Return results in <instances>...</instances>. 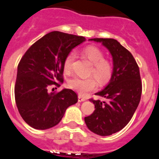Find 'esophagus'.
Masks as SVG:
<instances>
[{
	"label": "esophagus",
	"mask_w": 159,
	"mask_h": 159,
	"mask_svg": "<svg viewBox=\"0 0 159 159\" xmlns=\"http://www.w3.org/2000/svg\"><path fill=\"white\" fill-rule=\"evenodd\" d=\"M86 98L82 97L81 95H78V102H84V101H86Z\"/></svg>",
	"instance_id": "obj_1"
}]
</instances>
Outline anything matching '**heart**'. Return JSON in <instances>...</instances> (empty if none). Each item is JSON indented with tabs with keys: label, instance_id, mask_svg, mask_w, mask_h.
Returning a JSON list of instances; mask_svg holds the SVG:
<instances>
[{
	"label": "heart",
	"instance_id": "1",
	"mask_svg": "<svg viewBox=\"0 0 159 159\" xmlns=\"http://www.w3.org/2000/svg\"><path fill=\"white\" fill-rule=\"evenodd\" d=\"M84 55L90 63L93 64L90 73L94 74L98 82H103L108 80L111 74V66L110 63L103 59V54L98 48L89 46L84 49ZM75 57L74 52H70L66 56L64 61V70L65 73L71 71L72 64ZM96 81L94 77H90L82 78L79 77H73L69 82V87L77 91L78 94L84 95L87 92L94 90L96 87Z\"/></svg>",
	"mask_w": 159,
	"mask_h": 159
}]
</instances>
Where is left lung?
Returning a JSON list of instances; mask_svg holds the SVG:
<instances>
[{
  "label": "left lung",
  "mask_w": 159,
  "mask_h": 159,
  "mask_svg": "<svg viewBox=\"0 0 159 159\" xmlns=\"http://www.w3.org/2000/svg\"><path fill=\"white\" fill-rule=\"evenodd\" d=\"M101 43L112 57L113 71L110 82L96 93L108 102L90 99L95 110L85 117L90 131L99 136H110L128 125L137 110L141 95L139 67L130 52L114 39H90Z\"/></svg>",
  "instance_id": "left-lung-1"
}]
</instances>
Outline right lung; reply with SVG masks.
Segmentation results:
<instances>
[{
    "mask_svg": "<svg viewBox=\"0 0 159 159\" xmlns=\"http://www.w3.org/2000/svg\"><path fill=\"white\" fill-rule=\"evenodd\" d=\"M86 38L52 31L34 43L24 54L18 66L14 95L24 121L35 129H50L58 125L66 109L77 102L70 89L55 94L50 86L64 82V61Z\"/></svg>",
    "mask_w": 159,
    "mask_h": 159,
    "instance_id": "1",
    "label": "right lung"
}]
</instances>
